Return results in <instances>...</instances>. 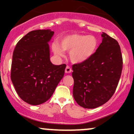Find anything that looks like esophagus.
Returning a JSON list of instances; mask_svg holds the SVG:
<instances>
[{
  "label": "esophagus",
  "mask_w": 134,
  "mask_h": 134,
  "mask_svg": "<svg viewBox=\"0 0 134 134\" xmlns=\"http://www.w3.org/2000/svg\"><path fill=\"white\" fill-rule=\"evenodd\" d=\"M65 72V73H67V74H69L72 72L71 69H70V67H69V66H67V67H66Z\"/></svg>",
  "instance_id": "1"
}]
</instances>
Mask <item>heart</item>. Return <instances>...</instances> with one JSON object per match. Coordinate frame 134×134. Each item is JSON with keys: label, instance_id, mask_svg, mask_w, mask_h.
Returning a JSON list of instances; mask_svg holds the SVG:
<instances>
[{"label": "heart", "instance_id": "b5f03b06", "mask_svg": "<svg viewBox=\"0 0 134 134\" xmlns=\"http://www.w3.org/2000/svg\"><path fill=\"white\" fill-rule=\"evenodd\" d=\"M61 46L58 43L52 44L55 55L63 57L64 51L69 52V57L74 63H82L93 56L98 47V40L93 35L70 34L63 36Z\"/></svg>", "mask_w": 134, "mask_h": 134}]
</instances>
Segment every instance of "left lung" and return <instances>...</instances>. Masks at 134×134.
<instances>
[{"instance_id":"8db88e82","label":"left lung","mask_w":134,"mask_h":134,"mask_svg":"<svg viewBox=\"0 0 134 134\" xmlns=\"http://www.w3.org/2000/svg\"><path fill=\"white\" fill-rule=\"evenodd\" d=\"M102 42L91 57L72 66L73 96L79 105L93 109L106 103L117 87L123 67L120 47L103 33Z\"/></svg>"}]
</instances>
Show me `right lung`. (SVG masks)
Listing matches in <instances>:
<instances>
[{"label":"right lung","instance_id":"right-lung-1","mask_svg":"<svg viewBox=\"0 0 134 134\" xmlns=\"http://www.w3.org/2000/svg\"><path fill=\"white\" fill-rule=\"evenodd\" d=\"M54 32H29L18 41L13 52L10 78L23 101L38 105L48 100L64 77L65 64L55 65L50 60L48 42Z\"/></svg>","mask_w":134,"mask_h":134}]
</instances>
